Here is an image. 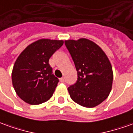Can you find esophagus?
I'll return each instance as SVG.
<instances>
[{
  "label": "esophagus",
  "mask_w": 133,
  "mask_h": 133,
  "mask_svg": "<svg viewBox=\"0 0 133 133\" xmlns=\"http://www.w3.org/2000/svg\"><path fill=\"white\" fill-rule=\"evenodd\" d=\"M60 81L61 82H64V81H65V78H61L60 79Z\"/></svg>",
  "instance_id": "34e87169"
}]
</instances>
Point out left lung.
Segmentation results:
<instances>
[{"instance_id": "1", "label": "left lung", "mask_w": 133, "mask_h": 133, "mask_svg": "<svg viewBox=\"0 0 133 133\" xmlns=\"http://www.w3.org/2000/svg\"><path fill=\"white\" fill-rule=\"evenodd\" d=\"M76 66L78 80L68 88L70 98L79 105L92 108L111 92L113 71L110 61L99 45L86 38L65 41Z\"/></svg>"}]
</instances>
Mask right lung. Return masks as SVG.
<instances>
[{"mask_svg":"<svg viewBox=\"0 0 133 133\" xmlns=\"http://www.w3.org/2000/svg\"><path fill=\"white\" fill-rule=\"evenodd\" d=\"M63 44V40L41 39L18 55L12 70V83L24 102L37 105L52 96L59 80L52 74L49 60Z\"/></svg>","mask_w":133,"mask_h":133,"instance_id":"obj_1","label":"right lung"}]
</instances>
